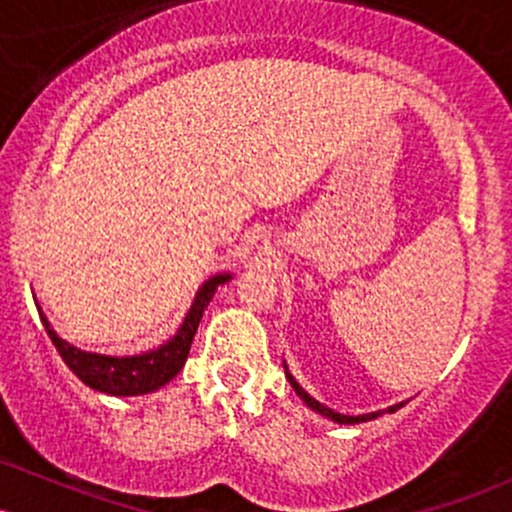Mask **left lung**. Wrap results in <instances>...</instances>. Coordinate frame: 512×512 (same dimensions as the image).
Returning <instances> with one entry per match:
<instances>
[{
  "instance_id": "left-lung-1",
  "label": "left lung",
  "mask_w": 512,
  "mask_h": 512,
  "mask_svg": "<svg viewBox=\"0 0 512 512\" xmlns=\"http://www.w3.org/2000/svg\"><path fill=\"white\" fill-rule=\"evenodd\" d=\"M286 378H289V383H291V387L293 390H296V395L303 399L305 404H308L310 409L313 411H317V414H322V416H327V419H332V421H337V424H361V421H373V419H378L380 414H383V411H397L399 407H402L404 402H399V404H392V407H387V409H383V411H370V414H358V416H349V414H339V411H334V409H330V407H325V404H320L317 402L315 397H310L308 392L303 390L301 385L296 383V378H293V375L289 373V368H286Z\"/></svg>"
}]
</instances>
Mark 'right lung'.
Instances as JSON below:
<instances>
[{"mask_svg":"<svg viewBox=\"0 0 512 512\" xmlns=\"http://www.w3.org/2000/svg\"><path fill=\"white\" fill-rule=\"evenodd\" d=\"M231 279V274H216L209 281H204L202 289L197 291L195 303H192L190 313L182 320L180 330L175 332V337H170L166 344H161L158 349L146 351V354L137 356H105V354H91V351H81L72 346L50 327L48 317L43 315L38 305L40 320H43L45 332L55 344V349L60 351L62 361L67 363L69 370L86 383L93 390L105 392V395H117V397H134V395H146V392H154L158 387H163L175 375L180 373V368L185 366L187 354H190L192 339L202 320L204 308H207L211 298H214L216 289L221 284Z\"/></svg>","mask_w":512,"mask_h":512,"instance_id":"add662e5","label":"right lung"}]
</instances>
